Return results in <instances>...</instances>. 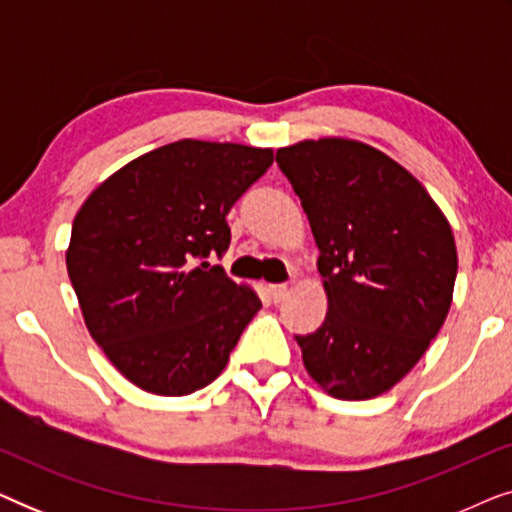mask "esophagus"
<instances>
[{"label":"esophagus","instance_id":"esophagus-1","mask_svg":"<svg viewBox=\"0 0 512 512\" xmlns=\"http://www.w3.org/2000/svg\"><path fill=\"white\" fill-rule=\"evenodd\" d=\"M268 291H270V298L275 300V303H282V300L286 298V291H289V286H286V284H270Z\"/></svg>","mask_w":512,"mask_h":512}]
</instances>
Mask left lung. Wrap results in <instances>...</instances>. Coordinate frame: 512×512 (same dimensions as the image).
<instances>
[{"instance_id": "obj_1", "label": "left lung", "mask_w": 512, "mask_h": 512, "mask_svg": "<svg viewBox=\"0 0 512 512\" xmlns=\"http://www.w3.org/2000/svg\"><path fill=\"white\" fill-rule=\"evenodd\" d=\"M300 198L328 312L296 335L307 373L345 401L375 398L422 359L452 305L457 247L412 174L373 146L326 137L277 151Z\"/></svg>"}]
</instances>
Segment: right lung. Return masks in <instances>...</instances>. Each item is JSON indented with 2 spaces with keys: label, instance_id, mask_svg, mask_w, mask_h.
Wrapping results in <instances>:
<instances>
[{
  "label": "right lung",
  "instance_id": "1",
  "mask_svg": "<svg viewBox=\"0 0 512 512\" xmlns=\"http://www.w3.org/2000/svg\"><path fill=\"white\" fill-rule=\"evenodd\" d=\"M272 149L181 139L102 181L72 223L67 272L90 335L139 389L186 396L214 382L261 298L209 254Z\"/></svg>",
  "mask_w": 512,
  "mask_h": 512
}]
</instances>
